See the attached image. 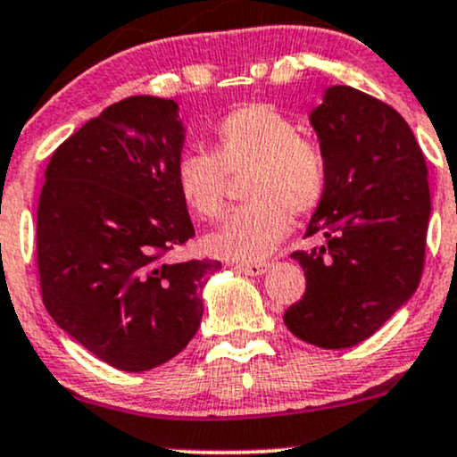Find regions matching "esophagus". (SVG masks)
<instances>
[{
	"label": "esophagus",
	"instance_id": "34e87169",
	"mask_svg": "<svg viewBox=\"0 0 457 457\" xmlns=\"http://www.w3.org/2000/svg\"><path fill=\"white\" fill-rule=\"evenodd\" d=\"M238 270V273H245V275H264L269 270V262H245V264H237L234 267Z\"/></svg>",
	"mask_w": 457,
	"mask_h": 457
}]
</instances>
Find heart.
Returning <instances> with one entry per match:
<instances>
[{
	"mask_svg": "<svg viewBox=\"0 0 457 457\" xmlns=\"http://www.w3.org/2000/svg\"><path fill=\"white\" fill-rule=\"evenodd\" d=\"M212 152L190 149L175 162V187L197 217H219L228 173L252 171L245 197L204 238L205 252L234 262H255L288 232V210H314L328 188V162L314 140L299 137L297 123L267 104L229 112L214 125Z\"/></svg>",
	"mask_w": 457,
	"mask_h": 457,
	"instance_id": "b5f03b06",
	"label": "heart"
}]
</instances>
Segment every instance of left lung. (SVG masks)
Listing matches in <instances>:
<instances>
[{
    "mask_svg": "<svg viewBox=\"0 0 457 457\" xmlns=\"http://www.w3.org/2000/svg\"><path fill=\"white\" fill-rule=\"evenodd\" d=\"M328 162V188L305 237L325 245L295 252L305 293L284 314L297 338L347 349L373 336L410 302L425 262L428 164L395 108L351 87L325 88L310 112Z\"/></svg>",
    "mask_w": 457,
    "mask_h": 457,
    "instance_id": "left-lung-1",
    "label": "left lung"
}]
</instances>
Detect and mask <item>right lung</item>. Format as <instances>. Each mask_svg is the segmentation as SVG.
Segmentation results:
<instances>
[{
  "label": "right lung",
  "mask_w": 457,
  "mask_h": 457,
  "mask_svg": "<svg viewBox=\"0 0 457 457\" xmlns=\"http://www.w3.org/2000/svg\"><path fill=\"white\" fill-rule=\"evenodd\" d=\"M184 128L173 99L137 95L54 152L37 214L43 303L110 367L140 373L197 334L219 260L169 262L195 237L175 187Z\"/></svg>",
  "instance_id": "1"
}]
</instances>
